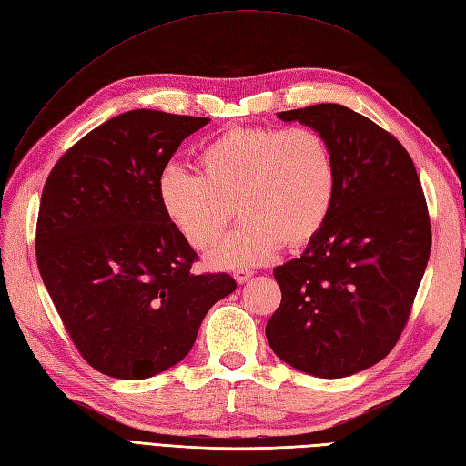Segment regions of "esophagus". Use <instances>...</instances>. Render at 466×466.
I'll return each mask as SVG.
<instances>
[{
  "instance_id": "1",
  "label": "esophagus",
  "mask_w": 466,
  "mask_h": 466,
  "mask_svg": "<svg viewBox=\"0 0 466 466\" xmlns=\"http://www.w3.org/2000/svg\"><path fill=\"white\" fill-rule=\"evenodd\" d=\"M233 277H235L237 282H241V285H243V282H247L248 279L253 277V270H251V268H237V270L233 272Z\"/></svg>"
}]
</instances>
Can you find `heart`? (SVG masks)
Listing matches in <instances>:
<instances>
[{"label":"heart","mask_w":466,"mask_h":466,"mask_svg":"<svg viewBox=\"0 0 466 466\" xmlns=\"http://www.w3.org/2000/svg\"><path fill=\"white\" fill-rule=\"evenodd\" d=\"M201 176L169 164L157 177V198L167 219L198 251L219 239L233 219L235 231L215 245V268L255 267L282 243L314 239L330 215L336 194L332 150L304 127L231 128L199 152Z\"/></svg>","instance_id":"obj_1"}]
</instances>
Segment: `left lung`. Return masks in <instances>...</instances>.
<instances>
[{"label":"left lung","instance_id":"1","mask_svg":"<svg viewBox=\"0 0 466 466\" xmlns=\"http://www.w3.org/2000/svg\"><path fill=\"white\" fill-rule=\"evenodd\" d=\"M328 142L336 194L299 258L275 268L282 300L268 346L316 378H346L390 354L410 319L431 253V223L411 156L342 105L279 112Z\"/></svg>","mask_w":466,"mask_h":466}]
</instances>
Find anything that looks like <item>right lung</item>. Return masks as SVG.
<instances>
[{"mask_svg":"<svg viewBox=\"0 0 466 466\" xmlns=\"http://www.w3.org/2000/svg\"><path fill=\"white\" fill-rule=\"evenodd\" d=\"M209 118L130 110L78 140L45 181L37 265L83 358L118 380L184 360L211 306L237 282L194 275V248L167 219L157 177Z\"/></svg>","mask_w":466,"mask_h":466,"instance_id":"1","label":"right lung"}]
</instances>
